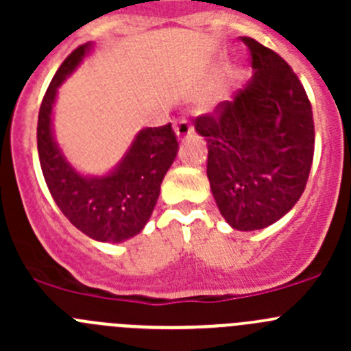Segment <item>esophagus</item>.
Returning a JSON list of instances; mask_svg holds the SVG:
<instances>
[{"label":"esophagus","mask_w":351,"mask_h":351,"mask_svg":"<svg viewBox=\"0 0 351 351\" xmlns=\"http://www.w3.org/2000/svg\"><path fill=\"white\" fill-rule=\"evenodd\" d=\"M192 132H193V127L190 125L189 120L182 119L175 125V134H176V139H178V141H185L186 137H189Z\"/></svg>","instance_id":"1"}]
</instances>
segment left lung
Listing matches in <instances>:
<instances>
[{
    "mask_svg": "<svg viewBox=\"0 0 351 351\" xmlns=\"http://www.w3.org/2000/svg\"><path fill=\"white\" fill-rule=\"evenodd\" d=\"M253 76L214 115L195 119L207 141V178L232 229L258 231L297 204L314 156L313 108L299 77L277 52L241 37Z\"/></svg>",
    "mask_w": 351,
    "mask_h": 351,
    "instance_id": "obj_1",
    "label": "left lung"
}]
</instances>
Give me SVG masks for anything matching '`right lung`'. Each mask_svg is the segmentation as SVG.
<instances>
[{
  "label": "right lung",
  "mask_w": 351,
  "mask_h": 351,
  "mask_svg": "<svg viewBox=\"0 0 351 351\" xmlns=\"http://www.w3.org/2000/svg\"><path fill=\"white\" fill-rule=\"evenodd\" d=\"M91 49V42L77 47L52 77L38 112L37 149L49 192L67 221L95 241L123 243L149 221L178 143L171 123L147 127L105 175H84L71 165L54 136V105L59 86Z\"/></svg>",
  "instance_id": "add662e5"
}]
</instances>
